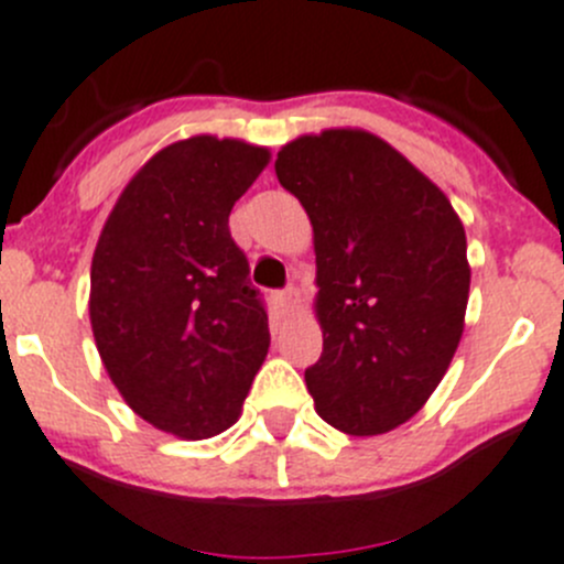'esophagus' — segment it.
<instances>
[{"mask_svg":"<svg viewBox=\"0 0 564 564\" xmlns=\"http://www.w3.org/2000/svg\"><path fill=\"white\" fill-rule=\"evenodd\" d=\"M276 302H279V307H282V310H291L293 304L299 302V291L293 285L285 288V291L276 293Z\"/></svg>","mask_w":564,"mask_h":564,"instance_id":"1","label":"esophagus"}]
</instances>
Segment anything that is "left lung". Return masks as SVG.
I'll use <instances>...</instances> for the list:
<instances>
[{"label":"left lung","mask_w":564,"mask_h":564,"mask_svg":"<svg viewBox=\"0 0 564 564\" xmlns=\"http://www.w3.org/2000/svg\"><path fill=\"white\" fill-rule=\"evenodd\" d=\"M273 167L313 224L324 349L304 383L318 416L349 436L394 431L436 391L462 340V220L427 175L358 128L293 139Z\"/></svg>","instance_id":"8db88e82"}]
</instances>
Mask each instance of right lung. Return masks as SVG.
<instances>
[{
  "instance_id": "1",
  "label": "right lung",
  "mask_w": 564,
  "mask_h": 564,
  "mask_svg": "<svg viewBox=\"0 0 564 564\" xmlns=\"http://www.w3.org/2000/svg\"><path fill=\"white\" fill-rule=\"evenodd\" d=\"M271 153L240 139L167 144L122 189L91 257L89 316L122 400L164 433L240 416L271 333L229 212Z\"/></svg>"
}]
</instances>
